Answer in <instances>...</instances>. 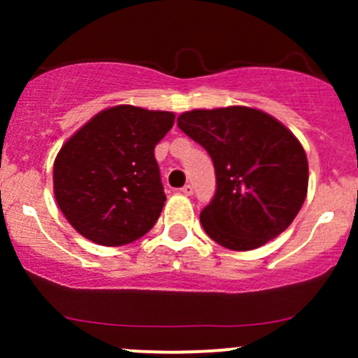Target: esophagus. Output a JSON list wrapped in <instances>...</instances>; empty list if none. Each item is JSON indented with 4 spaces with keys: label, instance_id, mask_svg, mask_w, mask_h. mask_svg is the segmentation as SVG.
Masks as SVG:
<instances>
[{
    "label": "esophagus",
    "instance_id": "esophagus-1",
    "mask_svg": "<svg viewBox=\"0 0 358 358\" xmlns=\"http://www.w3.org/2000/svg\"><path fill=\"white\" fill-rule=\"evenodd\" d=\"M181 194H185V195H192L194 194V186L192 185H185L181 188Z\"/></svg>",
    "mask_w": 358,
    "mask_h": 358
}]
</instances>
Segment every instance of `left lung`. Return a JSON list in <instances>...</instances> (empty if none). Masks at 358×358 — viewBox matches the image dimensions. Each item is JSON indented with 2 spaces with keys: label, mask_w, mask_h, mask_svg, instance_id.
<instances>
[{
  "label": "left lung",
  "mask_w": 358,
  "mask_h": 358,
  "mask_svg": "<svg viewBox=\"0 0 358 358\" xmlns=\"http://www.w3.org/2000/svg\"><path fill=\"white\" fill-rule=\"evenodd\" d=\"M177 125L213 159L217 192L201 211L210 238L251 251L292 224L306 199L308 161L283 123L255 107L229 106L186 110Z\"/></svg>",
  "instance_id": "obj_1"
}]
</instances>
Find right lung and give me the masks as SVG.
I'll use <instances>...</instances> for the list:
<instances>
[{"label": "right lung", "mask_w": 358, "mask_h": 358, "mask_svg": "<svg viewBox=\"0 0 358 358\" xmlns=\"http://www.w3.org/2000/svg\"><path fill=\"white\" fill-rule=\"evenodd\" d=\"M173 120L170 110L107 107L62 145L53 195L84 238L116 248L152 229L166 201L154 148Z\"/></svg>", "instance_id": "add662e5"}]
</instances>
